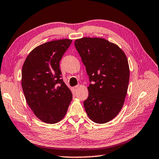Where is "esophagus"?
Listing matches in <instances>:
<instances>
[{"label":"esophagus","instance_id":"34e87169","mask_svg":"<svg viewBox=\"0 0 159 159\" xmlns=\"http://www.w3.org/2000/svg\"><path fill=\"white\" fill-rule=\"evenodd\" d=\"M79 87H79V85H76V86L73 87L72 89H73V90H74L75 91H77V89H78Z\"/></svg>","mask_w":159,"mask_h":159}]
</instances>
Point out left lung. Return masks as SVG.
<instances>
[{"label":"left lung","mask_w":159,"mask_h":159,"mask_svg":"<svg viewBox=\"0 0 159 159\" xmlns=\"http://www.w3.org/2000/svg\"><path fill=\"white\" fill-rule=\"evenodd\" d=\"M75 46L86 67L90 82L83 105L89 118L105 124L117 116L127 94L129 68L124 52L99 38L77 39Z\"/></svg>","instance_id":"8db88e82"}]
</instances>
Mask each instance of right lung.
Masks as SVG:
<instances>
[{
  "label": "right lung",
  "mask_w": 159,
  "mask_h": 159,
  "mask_svg": "<svg viewBox=\"0 0 159 159\" xmlns=\"http://www.w3.org/2000/svg\"><path fill=\"white\" fill-rule=\"evenodd\" d=\"M72 39L54 40L35 48L22 67L21 85L27 103L35 116L47 124L62 120L72 94L61 79L60 61Z\"/></svg>",
  "instance_id": "1"
}]
</instances>
